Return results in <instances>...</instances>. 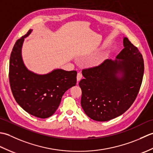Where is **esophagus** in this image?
Returning a JSON list of instances; mask_svg holds the SVG:
<instances>
[{"instance_id": "34e87169", "label": "esophagus", "mask_w": 153, "mask_h": 153, "mask_svg": "<svg viewBox=\"0 0 153 153\" xmlns=\"http://www.w3.org/2000/svg\"><path fill=\"white\" fill-rule=\"evenodd\" d=\"M82 78V74L81 73H77V82H79V81Z\"/></svg>"}]
</instances>
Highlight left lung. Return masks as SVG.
Here are the masks:
<instances>
[{"label":"left lung","mask_w":153,"mask_h":153,"mask_svg":"<svg viewBox=\"0 0 153 153\" xmlns=\"http://www.w3.org/2000/svg\"><path fill=\"white\" fill-rule=\"evenodd\" d=\"M116 59H106L95 67L83 70L79 83L81 105L95 121L106 122L123 114L134 103L144 73L142 54L127 37Z\"/></svg>","instance_id":"obj_1"}]
</instances>
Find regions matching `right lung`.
<instances>
[{"instance_id": "obj_1", "label": "right lung", "mask_w": 153, "mask_h": 153, "mask_svg": "<svg viewBox=\"0 0 153 153\" xmlns=\"http://www.w3.org/2000/svg\"><path fill=\"white\" fill-rule=\"evenodd\" d=\"M30 30L16 42L10 58L9 80L11 90L18 105L31 115L47 118L58 108L62 97L77 82V71L55 69L47 74H37L29 70L22 56L24 39Z\"/></svg>"}]
</instances>
